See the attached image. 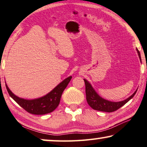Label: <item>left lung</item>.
Here are the masks:
<instances>
[{
  "label": "left lung",
  "instance_id": "1",
  "mask_svg": "<svg viewBox=\"0 0 147 147\" xmlns=\"http://www.w3.org/2000/svg\"><path fill=\"white\" fill-rule=\"evenodd\" d=\"M137 53H138L139 57L140 60L141 61V55L138 49H137ZM84 82L85 84V93H86V99L87 101L88 105L91 107L92 109L98 111L106 112H112L118 110L121 107L127 103L129 100H131L136 93L137 89L135 91V92L132 95H131L129 98L125 100L120 102H112L105 99L102 98L96 93V92L94 91L93 88L90 84L89 81L84 79Z\"/></svg>",
  "mask_w": 147,
  "mask_h": 147
}]
</instances>
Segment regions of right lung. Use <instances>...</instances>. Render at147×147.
<instances>
[{
    "label": "right lung",
    "mask_w": 147,
    "mask_h": 147,
    "mask_svg": "<svg viewBox=\"0 0 147 147\" xmlns=\"http://www.w3.org/2000/svg\"><path fill=\"white\" fill-rule=\"evenodd\" d=\"M71 78V76H69L65 79L45 96L33 100L20 98L12 93L6 84V87L10 96L25 110L32 114L43 115L52 112L57 108L62 92L67 86Z\"/></svg>",
    "instance_id": "1"
}]
</instances>
